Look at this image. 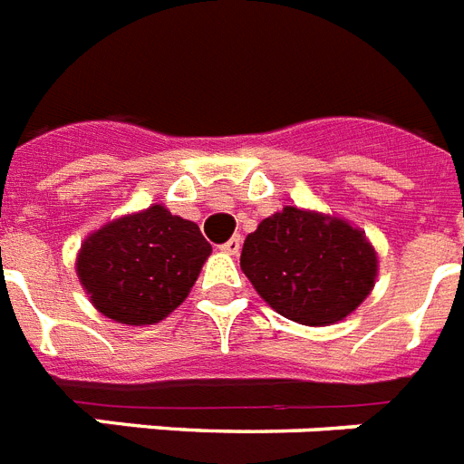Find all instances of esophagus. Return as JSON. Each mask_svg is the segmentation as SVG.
Here are the masks:
<instances>
[{"instance_id": "1", "label": "esophagus", "mask_w": 464, "mask_h": 464, "mask_svg": "<svg viewBox=\"0 0 464 464\" xmlns=\"http://www.w3.org/2000/svg\"><path fill=\"white\" fill-rule=\"evenodd\" d=\"M220 251H225V254H229V256H237L239 251H242V239H239V237H232L229 242L222 244Z\"/></svg>"}]
</instances>
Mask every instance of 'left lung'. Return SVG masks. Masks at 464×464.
<instances>
[{
  "instance_id": "8db88e82",
  "label": "left lung",
  "mask_w": 464,
  "mask_h": 464,
  "mask_svg": "<svg viewBox=\"0 0 464 464\" xmlns=\"http://www.w3.org/2000/svg\"><path fill=\"white\" fill-rule=\"evenodd\" d=\"M242 270L261 299L302 325H333L372 295L379 254L337 215L285 206L244 239Z\"/></svg>"
}]
</instances>
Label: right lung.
I'll return each mask as SVG.
<instances>
[{
  "instance_id": "add662e5",
  "label": "right lung",
  "mask_w": 464,
  "mask_h": 464,
  "mask_svg": "<svg viewBox=\"0 0 464 464\" xmlns=\"http://www.w3.org/2000/svg\"><path fill=\"white\" fill-rule=\"evenodd\" d=\"M210 254L196 222L153 203L92 229L76 256V276L102 316L153 325L187 299Z\"/></svg>"
}]
</instances>
